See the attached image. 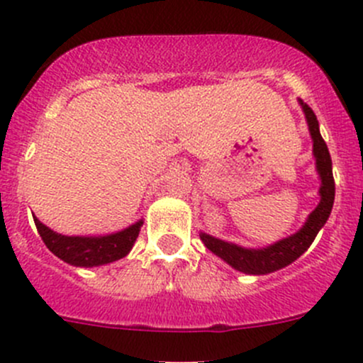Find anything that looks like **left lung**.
<instances>
[{
	"instance_id": "8db88e82",
	"label": "left lung",
	"mask_w": 363,
	"mask_h": 363,
	"mask_svg": "<svg viewBox=\"0 0 363 363\" xmlns=\"http://www.w3.org/2000/svg\"><path fill=\"white\" fill-rule=\"evenodd\" d=\"M298 104L302 106L305 120H307L308 132H311L312 138V155L315 159V171H318L319 180H321V185H319V203L311 211L305 224L295 235L279 240V242L272 243V245L259 247V249H249V247H242L236 245V243L225 242V240L215 238V236L208 235V233H199L204 247L210 252H213L215 256L220 257L229 267L242 272V274L267 275L291 264L293 261L298 259L305 250L311 247L319 229L326 224L330 213H332L333 199H335V182H333L330 152L326 148V143L321 138L318 118H315L314 111L303 100L298 99Z\"/></svg>"
}]
</instances>
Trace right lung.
<instances>
[{
  "label": "right lung",
  "mask_w": 363,
  "mask_h": 363,
  "mask_svg": "<svg viewBox=\"0 0 363 363\" xmlns=\"http://www.w3.org/2000/svg\"><path fill=\"white\" fill-rule=\"evenodd\" d=\"M33 218L38 235L42 236L48 249L65 263L81 268L102 267V264L113 263V261L127 256L134 247V242L139 236L143 225V218H139L128 228L116 233H109V235L67 236L52 231L51 228L42 224L37 217Z\"/></svg>",
  "instance_id": "add662e5"
}]
</instances>
